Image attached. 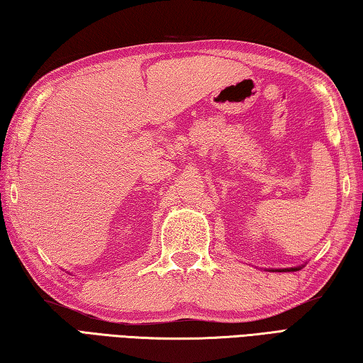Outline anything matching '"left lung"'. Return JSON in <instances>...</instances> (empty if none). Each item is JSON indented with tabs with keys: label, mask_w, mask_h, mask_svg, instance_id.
I'll list each match as a JSON object with an SVG mask.
<instances>
[{
	"label": "left lung",
	"mask_w": 363,
	"mask_h": 363,
	"mask_svg": "<svg viewBox=\"0 0 363 363\" xmlns=\"http://www.w3.org/2000/svg\"><path fill=\"white\" fill-rule=\"evenodd\" d=\"M300 269V267H294V268H284V269H276V272H296Z\"/></svg>",
	"instance_id": "obj_1"
}]
</instances>
